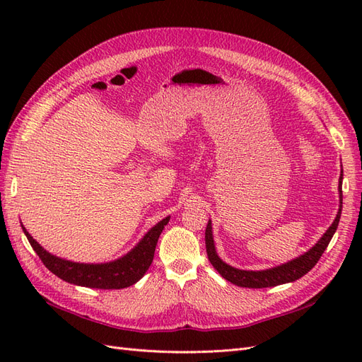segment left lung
<instances>
[{
	"label": "left lung",
	"instance_id": "1",
	"mask_svg": "<svg viewBox=\"0 0 362 362\" xmlns=\"http://www.w3.org/2000/svg\"><path fill=\"white\" fill-rule=\"evenodd\" d=\"M341 182H343V170H341V177H339V184H338V190H339V210L335 217L334 223L329 226V229L323 234V237L317 242L315 246H313L306 254L300 255L299 258H296L293 261L286 262V264L267 269V270H261V272H252V270H238L231 266H228L226 262H223L221 258L217 257L216 249H214V240H213V233H211V222H208L206 229H205V246H206V255L208 259L213 264V267L221 273V275L229 281L231 284H235L238 287H246V288H266V287H275L281 286V284H287L293 282L296 279L302 278L306 275L315 264L317 261L320 259L322 254L325 249L329 245L331 238L334 237L337 226L339 222V217H341V208H343V190H341Z\"/></svg>",
	"mask_w": 362,
	"mask_h": 362
}]
</instances>
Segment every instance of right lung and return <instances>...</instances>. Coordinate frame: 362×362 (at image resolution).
Here are the masks:
<instances>
[{
  "label": "right lung",
  "mask_w": 362,
  "mask_h": 362,
  "mask_svg": "<svg viewBox=\"0 0 362 362\" xmlns=\"http://www.w3.org/2000/svg\"><path fill=\"white\" fill-rule=\"evenodd\" d=\"M168 222L169 217L163 218L161 222H158L141 238V242L129 254L113 262H107V264H80V262H72L54 257L27 233L24 226L23 229L40 261L60 279L89 288L120 290L133 286L145 275L152 259H154L158 237Z\"/></svg>",
  "instance_id": "1"
}]
</instances>
